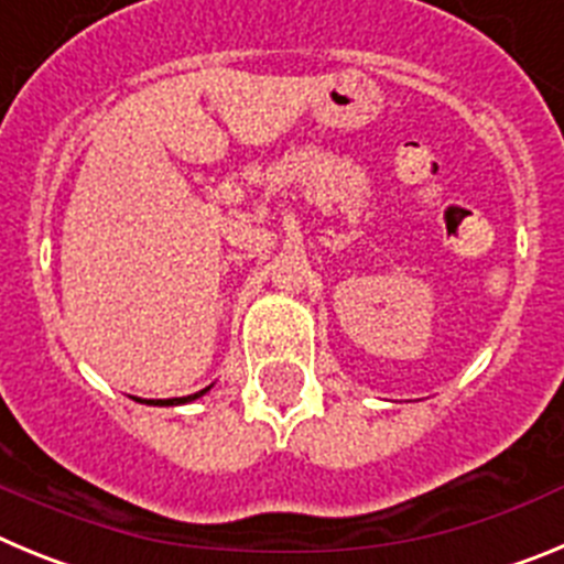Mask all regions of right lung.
I'll list each match as a JSON object with an SVG mask.
<instances>
[{"instance_id":"right-lung-1","label":"right lung","mask_w":564,"mask_h":564,"mask_svg":"<svg viewBox=\"0 0 564 564\" xmlns=\"http://www.w3.org/2000/svg\"><path fill=\"white\" fill-rule=\"evenodd\" d=\"M206 392H208V387H206V390H200V392H194V395H188V398H172V401H149V403H186V401H194V398L206 395Z\"/></svg>"}]
</instances>
